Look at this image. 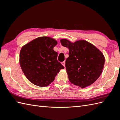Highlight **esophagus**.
<instances>
[{
    "instance_id": "1",
    "label": "esophagus",
    "mask_w": 120,
    "mask_h": 120,
    "mask_svg": "<svg viewBox=\"0 0 120 120\" xmlns=\"http://www.w3.org/2000/svg\"><path fill=\"white\" fill-rule=\"evenodd\" d=\"M61 64L63 66V67H65V61H63V62H61Z\"/></svg>"
}]
</instances>
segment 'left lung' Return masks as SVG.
Listing matches in <instances>:
<instances>
[{
	"instance_id": "left-lung-1",
	"label": "left lung",
	"mask_w": 120,
	"mask_h": 120,
	"mask_svg": "<svg viewBox=\"0 0 120 120\" xmlns=\"http://www.w3.org/2000/svg\"><path fill=\"white\" fill-rule=\"evenodd\" d=\"M60 42L69 49L65 67L70 82L81 88L95 82L102 73L105 64V57L101 50L83 40L73 43L61 39Z\"/></svg>"
}]
</instances>
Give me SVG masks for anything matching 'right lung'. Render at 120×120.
<instances>
[{"mask_svg":"<svg viewBox=\"0 0 120 120\" xmlns=\"http://www.w3.org/2000/svg\"><path fill=\"white\" fill-rule=\"evenodd\" d=\"M57 41L49 37L33 40L21 48L19 64L30 82L39 86H48L64 67L57 60L58 53L53 50Z\"/></svg>","mask_w":120,"mask_h":120,"instance_id":"add662e5","label":"right lung"}]
</instances>
